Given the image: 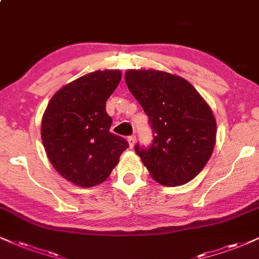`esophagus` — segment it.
I'll return each mask as SVG.
<instances>
[{
  "mask_svg": "<svg viewBox=\"0 0 259 259\" xmlns=\"http://www.w3.org/2000/svg\"><path fill=\"white\" fill-rule=\"evenodd\" d=\"M127 142H128L130 148H133L136 144V136H130L128 138H127Z\"/></svg>",
  "mask_w": 259,
  "mask_h": 259,
  "instance_id": "esophagus-1",
  "label": "esophagus"
}]
</instances>
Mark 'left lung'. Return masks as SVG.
<instances>
[{"instance_id": "obj_1", "label": "left lung", "mask_w": 259, "mask_h": 259, "mask_svg": "<svg viewBox=\"0 0 259 259\" xmlns=\"http://www.w3.org/2000/svg\"><path fill=\"white\" fill-rule=\"evenodd\" d=\"M124 80L149 117L151 145L135 150L151 177L180 186L202 171L212 154L216 121L202 96L187 80L154 69H130Z\"/></svg>"}]
</instances>
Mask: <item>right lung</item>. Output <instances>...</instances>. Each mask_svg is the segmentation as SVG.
Segmentation results:
<instances>
[{"instance_id": "obj_1", "label": "right lung", "mask_w": 259, "mask_h": 259, "mask_svg": "<svg viewBox=\"0 0 259 259\" xmlns=\"http://www.w3.org/2000/svg\"><path fill=\"white\" fill-rule=\"evenodd\" d=\"M121 80L120 71H96L69 82L48 104L41 142L57 173L80 187L103 183L128 148L110 132L105 102Z\"/></svg>"}]
</instances>
